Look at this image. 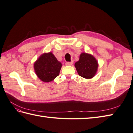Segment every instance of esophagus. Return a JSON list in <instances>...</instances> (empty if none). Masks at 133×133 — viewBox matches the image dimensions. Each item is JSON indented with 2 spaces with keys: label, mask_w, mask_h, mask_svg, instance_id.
Returning a JSON list of instances; mask_svg holds the SVG:
<instances>
[{
  "label": "esophagus",
  "mask_w": 133,
  "mask_h": 133,
  "mask_svg": "<svg viewBox=\"0 0 133 133\" xmlns=\"http://www.w3.org/2000/svg\"><path fill=\"white\" fill-rule=\"evenodd\" d=\"M73 61H71V62H67L66 63V66H71L73 64Z\"/></svg>",
  "instance_id": "34e87169"
}]
</instances>
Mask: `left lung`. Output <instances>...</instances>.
<instances>
[{
    "label": "left lung",
    "instance_id": "obj_1",
    "mask_svg": "<svg viewBox=\"0 0 133 133\" xmlns=\"http://www.w3.org/2000/svg\"><path fill=\"white\" fill-rule=\"evenodd\" d=\"M78 74L85 79H90L97 72L98 63L93 55L87 53H81L79 60L75 63Z\"/></svg>",
    "mask_w": 133,
    "mask_h": 133
}]
</instances>
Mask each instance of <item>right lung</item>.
<instances>
[{"instance_id":"right-lung-1","label":"right lung","mask_w":133,"mask_h":133,"mask_svg":"<svg viewBox=\"0 0 133 133\" xmlns=\"http://www.w3.org/2000/svg\"><path fill=\"white\" fill-rule=\"evenodd\" d=\"M62 63L52 52L42 54L34 63L36 76L43 82L49 83L59 75Z\"/></svg>"}]
</instances>
